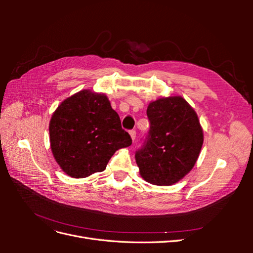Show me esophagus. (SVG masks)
I'll return each instance as SVG.
<instances>
[{"mask_svg":"<svg viewBox=\"0 0 253 253\" xmlns=\"http://www.w3.org/2000/svg\"><path fill=\"white\" fill-rule=\"evenodd\" d=\"M129 135H131V138L134 141L136 139V131H135V129H131V131H129Z\"/></svg>","mask_w":253,"mask_h":253,"instance_id":"34e87169","label":"esophagus"}]
</instances>
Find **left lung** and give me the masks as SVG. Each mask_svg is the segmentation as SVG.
<instances>
[{
  "label": "left lung",
  "mask_w": 253,
  "mask_h": 253,
  "mask_svg": "<svg viewBox=\"0 0 253 253\" xmlns=\"http://www.w3.org/2000/svg\"><path fill=\"white\" fill-rule=\"evenodd\" d=\"M150 129L135 159L144 180L170 186L194 167L204 141L194 110L181 97L158 99L149 104Z\"/></svg>",
  "instance_id": "8db88e82"
}]
</instances>
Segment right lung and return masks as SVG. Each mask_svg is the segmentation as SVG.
Segmentation results:
<instances>
[{"label":"right lung","mask_w":253,"mask_h":253,"mask_svg":"<svg viewBox=\"0 0 253 253\" xmlns=\"http://www.w3.org/2000/svg\"><path fill=\"white\" fill-rule=\"evenodd\" d=\"M49 137L56 162L75 178L102 172L115 152L132 144L108 97L86 89L58 106L49 122Z\"/></svg>","instance_id":"right-lung-1"}]
</instances>
